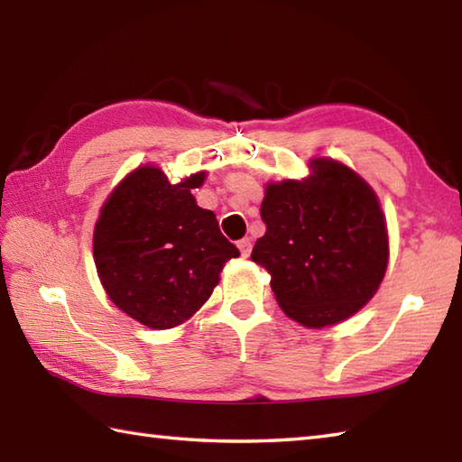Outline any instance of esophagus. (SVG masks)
Segmentation results:
<instances>
[{
    "instance_id": "esophagus-1",
    "label": "esophagus",
    "mask_w": 462,
    "mask_h": 462,
    "mask_svg": "<svg viewBox=\"0 0 462 462\" xmlns=\"http://www.w3.org/2000/svg\"><path fill=\"white\" fill-rule=\"evenodd\" d=\"M238 248H240V252H242V256L248 258L250 252H252V240H250V238H242V240L238 242Z\"/></svg>"
}]
</instances>
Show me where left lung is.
Here are the masks:
<instances>
[{"label":"left lung","mask_w":462,"mask_h":462,"mask_svg":"<svg viewBox=\"0 0 462 462\" xmlns=\"http://www.w3.org/2000/svg\"><path fill=\"white\" fill-rule=\"evenodd\" d=\"M303 180L266 186L252 260L272 276L288 318L326 328L357 313L385 276V216L371 186L333 159L310 161Z\"/></svg>","instance_id":"obj_1"}]
</instances>
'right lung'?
Instances as JSON below:
<instances>
[{
  "label": "right lung",
  "instance_id": "1",
  "mask_svg": "<svg viewBox=\"0 0 462 462\" xmlns=\"http://www.w3.org/2000/svg\"><path fill=\"white\" fill-rule=\"evenodd\" d=\"M196 172L171 184L159 166H139L109 194L93 234V258L106 296L151 329L192 318L240 252L212 210L196 204Z\"/></svg>",
  "mask_w": 462,
  "mask_h": 462
}]
</instances>
